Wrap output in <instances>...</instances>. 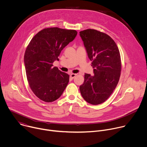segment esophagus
<instances>
[{"label":"esophagus","mask_w":147,"mask_h":147,"mask_svg":"<svg viewBox=\"0 0 147 147\" xmlns=\"http://www.w3.org/2000/svg\"><path fill=\"white\" fill-rule=\"evenodd\" d=\"M76 74H70V77L71 78H74L76 76Z\"/></svg>","instance_id":"1"}]
</instances>
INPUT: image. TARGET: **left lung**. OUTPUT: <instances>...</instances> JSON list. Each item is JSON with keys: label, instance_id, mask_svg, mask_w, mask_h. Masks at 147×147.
Returning a JSON list of instances; mask_svg holds the SVG:
<instances>
[{"label": "left lung", "instance_id": "obj_1", "mask_svg": "<svg viewBox=\"0 0 147 147\" xmlns=\"http://www.w3.org/2000/svg\"><path fill=\"white\" fill-rule=\"evenodd\" d=\"M93 68V74H85L80 90L84 99L97 105L105 102L116 88L121 75L119 49L113 38L94 29L80 32Z\"/></svg>", "mask_w": 147, "mask_h": 147}]
</instances>
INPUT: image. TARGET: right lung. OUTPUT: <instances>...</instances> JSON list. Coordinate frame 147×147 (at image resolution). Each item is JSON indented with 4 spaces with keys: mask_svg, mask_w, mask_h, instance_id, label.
<instances>
[{
    "mask_svg": "<svg viewBox=\"0 0 147 147\" xmlns=\"http://www.w3.org/2000/svg\"><path fill=\"white\" fill-rule=\"evenodd\" d=\"M75 30L45 28L31 40L24 55L27 80L34 94L40 100L53 102L62 95L69 76L53 63L59 60L62 50L76 37Z\"/></svg>",
    "mask_w": 147,
    "mask_h": 147,
    "instance_id": "obj_1",
    "label": "right lung"
}]
</instances>
